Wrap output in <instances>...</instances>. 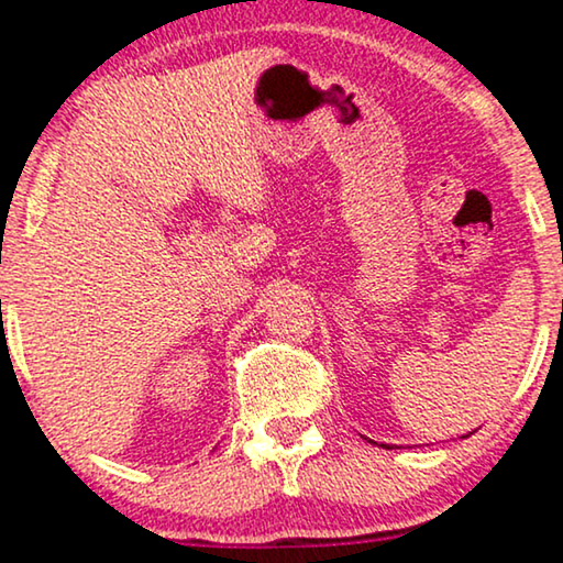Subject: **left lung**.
I'll return each instance as SVG.
<instances>
[{
	"label": "left lung",
	"instance_id": "left-lung-1",
	"mask_svg": "<svg viewBox=\"0 0 563 563\" xmlns=\"http://www.w3.org/2000/svg\"><path fill=\"white\" fill-rule=\"evenodd\" d=\"M384 449H389V445H384Z\"/></svg>",
	"mask_w": 563,
	"mask_h": 563
}]
</instances>
